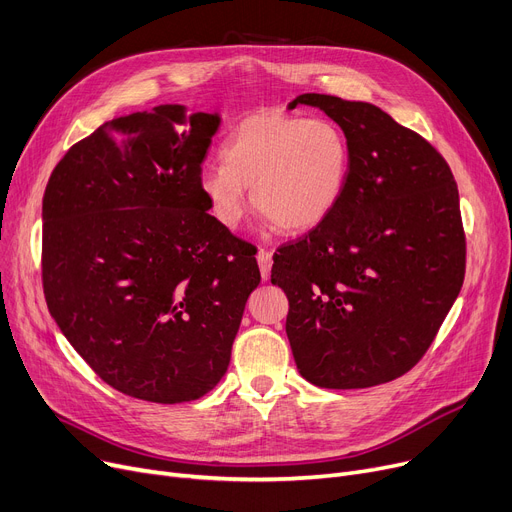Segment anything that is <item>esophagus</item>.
Returning a JSON list of instances; mask_svg holds the SVG:
<instances>
[{
	"label": "esophagus",
	"instance_id": "obj_1",
	"mask_svg": "<svg viewBox=\"0 0 512 512\" xmlns=\"http://www.w3.org/2000/svg\"><path fill=\"white\" fill-rule=\"evenodd\" d=\"M257 263H259V272H261L263 282H267V280H270V274H272V253L265 251V249H259L257 251Z\"/></svg>",
	"mask_w": 512,
	"mask_h": 512
}]
</instances>
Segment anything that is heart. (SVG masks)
I'll return each instance as SVG.
<instances>
[{"instance_id": "1", "label": "heart", "mask_w": 512, "mask_h": 512, "mask_svg": "<svg viewBox=\"0 0 512 512\" xmlns=\"http://www.w3.org/2000/svg\"><path fill=\"white\" fill-rule=\"evenodd\" d=\"M220 155L222 164L199 170L197 188L228 230L245 218L253 188L255 209L278 232H309L338 207L351 174V145L326 118L255 114L228 134Z\"/></svg>"}]
</instances>
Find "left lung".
Instances as JSON below:
<instances>
[{"label":"left lung","mask_w":512,"mask_h":512,"mask_svg":"<svg viewBox=\"0 0 512 512\" xmlns=\"http://www.w3.org/2000/svg\"><path fill=\"white\" fill-rule=\"evenodd\" d=\"M351 145L330 218L274 257L286 336L307 382L371 388L407 373L436 338L465 278L459 191L444 157L378 105L305 93Z\"/></svg>","instance_id":"1"}]
</instances>
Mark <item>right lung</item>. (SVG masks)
Returning a JSON list of instances; mask_svg holds the SVG:
<instances>
[{
	"mask_svg": "<svg viewBox=\"0 0 512 512\" xmlns=\"http://www.w3.org/2000/svg\"><path fill=\"white\" fill-rule=\"evenodd\" d=\"M218 124L178 103L112 118L68 149L45 188L49 313L132 398L174 405L213 390L261 282L197 188Z\"/></svg>",
	"mask_w": 512,
	"mask_h": 512,
	"instance_id": "1",
	"label": "right lung"
}]
</instances>
